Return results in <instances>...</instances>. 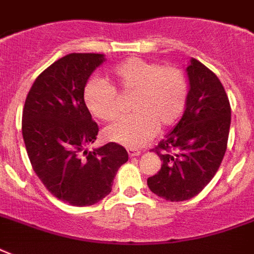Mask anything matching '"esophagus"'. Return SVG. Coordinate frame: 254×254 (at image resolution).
I'll list each match as a JSON object with an SVG mask.
<instances>
[{
	"instance_id": "obj_1",
	"label": "esophagus",
	"mask_w": 254,
	"mask_h": 254,
	"mask_svg": "<svg viewBox=\"0 0 254 254\" xmlns=\"http://www.w3.org/2000/svg\"><path fill=\"white\" fill-rule=\"evenodd\" d=\"M127 154H129L130 158H133V157H138V155H141V151L137 150V149H127Z\"/></svg>"
}]
</instances>
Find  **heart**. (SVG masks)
Masks as SVG:
<instances>
[{"mask_svg": "<svg viewBox=\"0 0 254 254\" xmlns=\"http://www.w3.org/2000/svg\"><path fill=\"white\" fill-rule=\"evenodd\" d=\"M113 87L93 79L83 91L85 107L96 119L109 123L119 117L123 95H133L134 113L120 119L105 130L108 139L127 147H139L157 129L177 123L185 111L189 87L185 73L174 65H161L139 58H129L112 71Z\"/></svg>", "mask_w": 254, "mask_h": 254, "instance_id": "1", "label": "heart"}]
</instances>
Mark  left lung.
I'll return each instance as SVG.
<instances>
[{"mask_svg":"<svg viewBox=\"0 0 254 254\" xmlns=\"http://www.w3.org/2000/svg\"><path fill=\"white\" fill-rule=\"evenodd\" d=\"M186 71V111L153 149L162 166L147 178L151 192L170 201L189 200L211 182L224 158L231 125V105L219 77L193 58Z\"/></svg>","mask_w":254,"mask_h":254,"instance_id":"1","label":"left lung"}]
</instances>
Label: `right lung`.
<instances>
[{
    "label": "right lung",
    "instance_id": "right-lung-1",
    "mask_svg": "<svg viewBox=\"0 0 254 254\" xmlns=\"http://www.w3.org/2000/svg\"><path fill=\"white\" fill-rule=\"evenodd\" d=\"M103 62V54L61 58L35 79L22 112V135L34 171L54 196L76 207L107 196L127 161L125 147L116 142L84 150L96 141L99 127L83 91Z\"/></svg>",
    "mask_w": 254,
    "mask_h": 254
}]
</instances>
